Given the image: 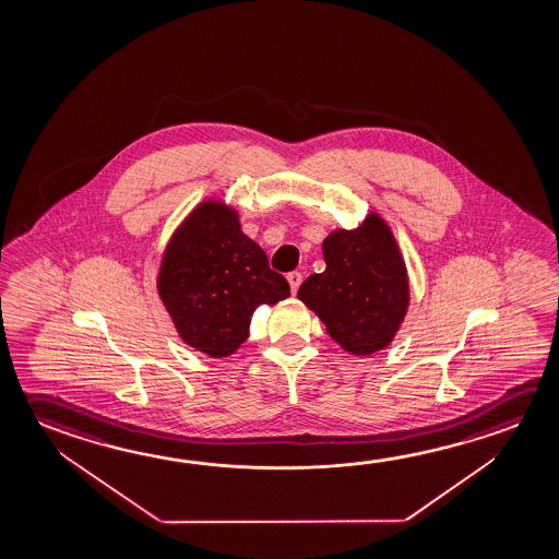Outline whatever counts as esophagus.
Masks as SVG:
<instances>
[{
    "instance_id": "1",
    "label": "esophagus",
    "mask_w": 559,
    "mask_h": 559,
    "mask_svg": "<svg viewBox=\"0 0 559 559\" xmlns=\"http://www.w3.org/2000/svg\"><path fill=\"white\" fill-rule=\"evenodd\" d=\"M286 281L290 284V293L296 294L298 288H300V284H302V275L298 271H294V273H288Z\"/></svg>"
}]
</instances>
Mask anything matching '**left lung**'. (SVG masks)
Here are the masks:
<instances>
[{
  "label": "left lung",
  "mask_w": 559,
  "mask_h": 559,
  "mask_svg": "<svg viewBox=\"0 0 559 559\" xmlns=\"http://www.w3.org/2000/svg\"><path fill=\"white\" fill-rule=\"evenodd\" d=\"M325 271L304 281L298 298L350 355H372L394 341L409 308V276L388 222L370 212L355 229L323 239Z\"/></svg>",
  "instance_id": "1"
}]
</instances>
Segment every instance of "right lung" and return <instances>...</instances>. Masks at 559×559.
Segmentation results:
<instances>
[{
  "label": "right lung",
  "mask_w": 559,
  "mask_h": 559,
  "mask_svg": "<svg viewBox=\"0 0 559 559\" xmlns=\"http://www.w3.org/2000/svg\"><path fill=\"white\" fill-rule=\"evenodd\" d=\"M156 284L181 341L212 358L241 347L259 306L290 296L265 251L241 231L238 211L218 199L199 202L175 228Z\"/></svg>",
  "instance_id": "1"
}]
</instances>
